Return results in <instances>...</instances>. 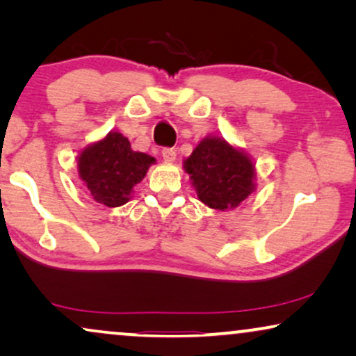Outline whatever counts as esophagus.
I'll use <instances>...</instances> for the list:
<instances>
[{
  "mask_svg": "<svg viewBox=\"0 0 356 356\" xmlns=\"http://www.w3.org/2000/svg\"><path fill=\"white\" fill-rule=\"evenodd\" d=\"M162 157H163L165 162L173 163L175 160H177V152H175V149H170V147H167V149H163V150H162Z\"/></svg>",
  "mask_w": 356,
  "mask_h": 356,
  "instance_id": "1",
  "label": "esophagus"
}]
</instances>
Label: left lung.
<instances>
[{
  "label": "left lung",
  "instance_id": "obj_1",
  "mask_svg": "<svg viewBox=\"0 0 356 356\" xmlns=\"http://www.w3.org/2000/svg\"><path fill=\"white\" fill-rule=\"evenodd\" d=\"M197 199L216 211H232L256 189L250 154L220 136H206L183 162Z\"/></svg>",
  "mask_w": 356,
  "mask_h": 356
}]
</instances>
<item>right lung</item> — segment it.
I'll use <instances>...</instances> for the list:
<instances>
[{"instance_id": "1", "label": "right lung", "mask_w": 356, "mask_h": 356, "mask_svg": "<svg viewBox=\"0 0 356 356\" xmlns=\"http://www.w3.org/2000/svg\"><path fill=\"white\" fill-rule=\"evenodd\" d=\"M157 160L131 149L128 138L110 131L105 138L86 145L77 155V175L99 204L120 207L129 201L134 186Z\"/></svg>"}]
</instances>
